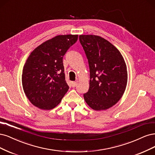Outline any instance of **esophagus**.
Instances as JSON below:
<instances>
[{
	"label": "esophagus",
	"instance_id": "34e87169",
	"mask_svg": "<svg viewBox=\"0 0 155 155\" xmlns=\"http://www.w3.org/2000/svg\"><path fill=\"white\" fill-rule=\"evenodd\" d=\"M77 84H78V81H75V82H71V86H72V87H75L77 85Z\"/></svg>",
	"mask_w": 155,
	"mask_h": 155
}]
</instances>
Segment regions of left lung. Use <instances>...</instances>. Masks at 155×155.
Segmentation results:
<instances>
[{"label": "left lung", "mask_w": 155, "mask_h": 155, "mask_svg": "<svg viewBox=\"0 0 155 155\" xmlns=\"http://www.w3.org/2000/svg\"><path fill=\"white\" fill-rule=\"evenodd\" d=\"M79 41L88 60L89 89L85 101L94 110H106L122 97L127 82V66L118 49L105 38L81 35Z\"/></svg>", "instance_id": "obj_1"}]
</instances>
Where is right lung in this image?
I'll list each match as a JSON object with an SVG mask.
<instances>
[{
    "instance_id": "add662e5",
    "label": "right lung",
    "mask_w": 155,
    "mask_h": 155,
    "mask_svg": "<svg viewBox=\"0 0 155 155\" xmlns=\"http://www.w3.org/2000/svg\"><path fill=\"white\" fill-rule=\"evenodd\" d=\"M77 39L78 35H57L29 54L23 68L22 83L25 94L35 106L52 109L68 91L62 59Z\"/></svg>"
}]
</instances>
